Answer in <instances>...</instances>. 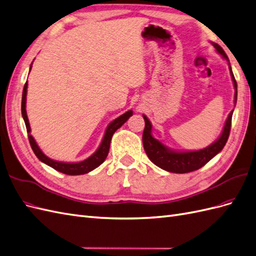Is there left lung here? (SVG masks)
I'll return each instance as SVG.
<instances>
[{
    "mask_svg": "<svg viewBox=\"0 0 256 256\" xmlns=\"http://www.w3.org/2000/svg\"><path fill=\"white\" fill-rule=\"evenodd\" d=\"M212 45L214 46V48H216L218 54H222L225 60L228 61V64H230V59L227 57L225 52L223 50V48L216 43H212ZM230 75L234 82V87L236 89V92H234V104H236L237 82L234 78L230 64ZM232 112L234 110L230 113L228 117H227L225 126L223 128V132L216 142L212 143L208 148H206L204 150H192V152H174V150H169L167 146H164L160 141L156 140L155 138L152 136L150 122L148 120V117L143 115L145 127L143 131L142 140H143V146L145 150V153H146L152 162H154L160 168L167 170L169 172H174V174H188V172L198 170L209 160H211L216 154H218L225 146L230 132Z\"/></svg>",
    "mask_w": 256,
    "mask_h": 256,
    "instance_id": "8db88e82",
    "label": "left lung"
}]
</instances>
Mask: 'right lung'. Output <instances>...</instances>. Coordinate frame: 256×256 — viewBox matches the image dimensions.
Returning <instances> with one entry per match:
<instances>
[{
  "label": "right lung",
  "instance_id": "right-lung-1",
  "mask_svg": "<svg viewBox=\"0 0 256 256\" xmlns=\"http://www.w3.org/2000/svg\"><path fill=\"white\" fill-rule=\"evenodd\" d=\"M32 66V64H31ZM30 66V70H31ZM26 88H28V82H26L24 87V92H22V117L24 120L26 124V132H28V138H29V142L31 148L34 152V154L36 155V157L38 160L50 166V167L54 168V170H57L59 172H62L64 174H68V176H80V174H85L90 172L92 170L96 169V167L106 160V158L108 154V150H110V144H111V139L114 134L115 131L120 128L124 124L127 122V120L129 117L132 115V111H128L125 114L120 115V117H117L116 120H114L106 128V131L104 134V136H103V140L100 144L99 148L96 150L94 153L88 157L87 160L80 162H56L52 160L50 158H48L40 148H38V145L36 144V140L33 139V136H31L30 131V124H29V120H28L26 116Z\"/></svg>",
  "mask_w": 256,
  "mask_h": 256
}]
</instances>
